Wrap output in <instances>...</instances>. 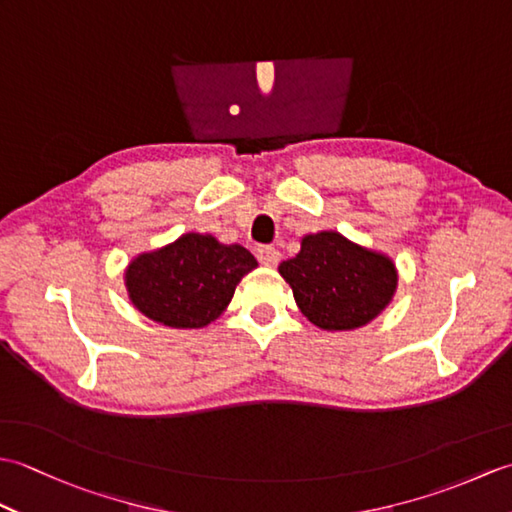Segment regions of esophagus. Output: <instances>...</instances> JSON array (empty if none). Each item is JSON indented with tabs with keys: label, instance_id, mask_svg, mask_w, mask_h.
I'll return each mask as SVG.
<instances>
[{
	"label": "esophagus",
	"instance_id": "obj_1",
	"mask_svg": "<svg viewBox=\"0 0 512 512\" xmlns=\"http://www.w3.org/2000/svg\"><path fill=\"white\" fill-rule=\"evenodd\" d=\"M257 259L259 264L266 268H275L281 262V253L275 246H259L257 248Z\"/></svg>",
	"mask_w": 512,
	"mask_h": 512
}]
</instances>
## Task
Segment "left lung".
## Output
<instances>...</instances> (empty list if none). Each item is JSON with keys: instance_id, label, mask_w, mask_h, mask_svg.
<instances>
[{"instance_id": "1", "label": "left lung", "mask_w": 512, "mask_h": 512, "mask_svg": "<svg viewBox=\"0 0 512 512\" xmlns=\"http://www.w3.org/2000/svg\"><path fill=\"white\" fill-rule=\"evenodd\" d=\"M303 317L328 332L363 328L383 312L398 288L394 259L336 231L310 233L299 253L279 264Z\"/></svg>"}]
</instances>
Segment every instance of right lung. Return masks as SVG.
Masks as SVG:
<instances>
[{"mask_svg": "<svg viewBox=\"0 0 512 512\" xmlns=\"http://www.w3.org/2000/svg\"><path fill=\"white\" fill-rule=\"evenodd\" d=\"M257 259L239 244L209 233H184L176 242L136 255L125 268L129 301L147 319L176 330H198L231 303Z\"/></svg>", "mask_w": 512, "mask_h": 512, "instance_id": "add662e5", "label": "right lung"}]
</instances>
